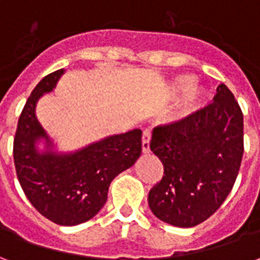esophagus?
<instances>
[{
    "instance_id": "34e87169",
    "label": "esophagus",
    "mask_w": 260,
    "mask_h": 260,
    "mask_svg": "<svg viewBox=\"0 0 260 260\" xmlns=\"http://www.w3.org/2000/svg\"><path fill=\"white\" fill-rule=\"evenodd\" d=\"M150 138H152V131L145 129L143 131V136H142V150L143 153L150 152Z\"/></svg>"
}]
</instances>
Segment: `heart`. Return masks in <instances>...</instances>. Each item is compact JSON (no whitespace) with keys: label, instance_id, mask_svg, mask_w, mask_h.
Here are the masks:
<instances>
[{"label":"heart","instance_id":"heart-1","mask_svg":"<svg viewBox=\"0 0 260 260\" xmlns=\"http://www.w3.org/2000/svg\"><path fill=\"white\" fill-rule=\"evenodd\" d=\"M195 85V78L191 76V75H181L175 79L174 83V90L180 91V93H185L191 89L192 86ZM198 103V91H192L188 100H186V108L188 110H192L195 107V104Z\"/></svg>","mask_w":260,"mask_h":260}]
</instances>
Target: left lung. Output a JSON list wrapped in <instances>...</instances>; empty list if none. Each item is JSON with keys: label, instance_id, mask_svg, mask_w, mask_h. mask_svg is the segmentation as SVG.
<instances>
[{"label": "left lung", "instance_id": "left-lung-1", "mask_svg": "<svg viewBox=\"0 0 260 260\" xmlns=\"http://www.w3.org/2000/svg\"><path fill=\"white\" fill-rule=\"evenodd\" d=\"M152 150L164 175L149 192V207L164 223L193 227L223 205L244 154V114L227 86L214 102L153 129Z\"/></svg>", "mask_w": 260, "mask_h": 260}]
</instances>
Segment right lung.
<instances>
[{"mask_svg":"<svg viewBox=\"0 0 260 260\" xmlns=\"http://www.w3.org/2000/svg\"><path fill=\"white\" fill-rule=\"evenodd\" d=\"M64 69L44 76L22 110L14 139V161L22 189L37 212L59 225H76L96 216L107 201L108 186L134 166L142 152V131L108 136L78 152H51V141L36 118V103L57 85ZM46 139L39 153L36 142Z\"/></svg>","mask_w":260,"mask_h":260,"instance_id":"right-lung-1","label":"right lung"}]
</instances>
